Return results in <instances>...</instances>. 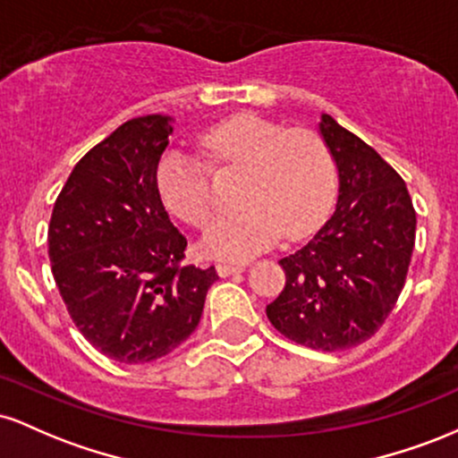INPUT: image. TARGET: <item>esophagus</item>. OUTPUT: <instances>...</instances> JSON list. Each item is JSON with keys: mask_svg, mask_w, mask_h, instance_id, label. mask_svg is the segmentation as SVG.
<instances>
[{"mask_svg": "<svg viewBox=\"0 0 458 458\" xmlns=\"http://www.w3.org/2000/svg\"><path fill=\"white\" fill-rule=\"evenodd\" d=\"M215 269H217V273L222 277H228V276H234V273L243 271L245 265H241V262H217Z\"/></svg>", "mask_w": 458, "mask_h": 458, "instance_id": "esophagus-1", "label": "esophagus"}]
</instances>
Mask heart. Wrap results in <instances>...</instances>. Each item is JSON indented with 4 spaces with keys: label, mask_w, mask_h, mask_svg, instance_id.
<instances>
[{
    "label": "heart",
    "mask_w": 458,
    "mask_h": 458,
    "mask_svg": "<svg viewBox=\"0 0 458 458\" xmlns=\"http://www.w3.org/2000/svg\"><path fill=\"white\" fill-rule=\"evenodd\" d=\"M204 157L219 172H243V211L219 217L204 234V250L245 259L284 234L299 241L327 219L335 198V161L317 131L288 129L256 114H239L199 135ZM157 189L182 222L202 228L211 217V170L198 157L170 150L157 167Z\"/></svg>",
    "instance_id": "heart-1"
}]
</instances>
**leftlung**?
<instances>
[{"label":"left lung","instance_id":"left-lung-1","mask_svg":"<svg viewBox=\"0 0 458 458\" xmlns=\"http://www.w3.org/2000/svg\"><path fill=\"white\" fill-rule=\"evenodd\" d=\"M320 133L338 165V204L308 245L280 260L286 284L267 318L293 343L344 351L372 338L396 306L415 208L401 174L372 146L327 114Z\"/></svg>","mask_w":458,"mask_h":458}]
</instances>
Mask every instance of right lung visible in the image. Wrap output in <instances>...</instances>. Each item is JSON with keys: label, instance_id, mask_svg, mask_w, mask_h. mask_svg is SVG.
<instances>
[{"label": "right lung", "instance_id": "1", "mask_svg": "<svg viewBox=\"0 0 458 458\" xmlns=\"http://www.w3.org/2000/svg\"><path fill=\"white\" fill-rule=\"evenodd\" d=\"M167 115L124 123L79 159L51 213L49 260L75 327L120 364L172 353L193 334L215 267L185 265L187 239L170 222L157 167Z\"/></svg>", "mask_w": 458, "mask_h": 458}]
</instances>
